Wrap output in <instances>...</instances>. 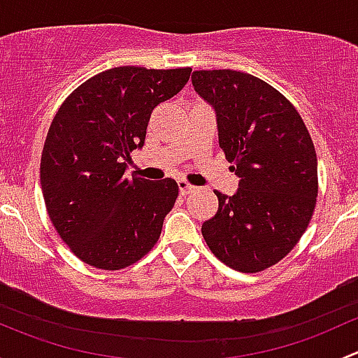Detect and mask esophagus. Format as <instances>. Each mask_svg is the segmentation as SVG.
Instances as JSON below:
<instances>
[{"mask_svg": "<svg viewBox=\"0 0 358 358\" xmlns=\"http://www.w3.org/2000/svg\"><path fill=\"white\" fill-rule=\"evenodd\" d=\"M178 190H180V194H182V196H187V194L194 192V190H196V187L190 185V183H187L185 180H180V182H178Z\"/></svg>", "mask_w": 358, "mask_h": 358, "instance_id": "esophagus-1", "label": "esophagus"}]
</instances>
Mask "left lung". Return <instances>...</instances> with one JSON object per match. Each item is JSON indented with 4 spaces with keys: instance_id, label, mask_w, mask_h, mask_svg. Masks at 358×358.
Here are the masks:
<instances>
[{
    "instance_id": "8db88e82",
    "label": "left lung",
    "mask_w": 358,
    "mask_h": 358,
    "mask_svg": "<svg viewBox=\"0 0 358 358\" xmlns=\"http://www.w3.org/2000/svg\"><path fill=\"white\" fill-rule=\"evenodd\" d=\"M197 95L215 109L218 143L239 176L234 196L215 192L218 211L202 223L213 255L239 272L284 258L308 227L319 192L317 154L286 96L246 72H192Z\"/></svg>"
}]
</instances>
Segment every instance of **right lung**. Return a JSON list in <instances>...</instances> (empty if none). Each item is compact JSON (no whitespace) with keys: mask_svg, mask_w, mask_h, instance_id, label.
I'll use <instances>...</instances> for the list:
<instances>
[{"mask_svg":"<svg viewBox=\"0 0 358 358\" xmlns=\"http://www.w3.org/2000/svg\"><path fill=\"white\" fill-rule=\"evenodd\" d=\"M190 72L109 69L76 88L53 117L41 156L43 197L59 236L88 265L124 268L157 243L178 183L128 178L126 161L145 143L152 110Z\"/></svg>","mask_w":358,"mask_h":358,"instance_id":"1","label":"right lung"}]
</instances>
